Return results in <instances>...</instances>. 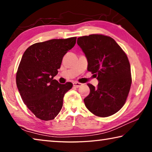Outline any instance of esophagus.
Here are the masks:
<instances>
[{
  "label": "esophagus",
  "instance_id": "esophagus-1",
  "mask_svg": "<svg viewBox=\"0 0 152 152\" xmlns=\"http://www.w3.org/2000/svg\"><path fill=\"white\" fill-rule=\"evenodd\" d=\"M73 86L74 87H76V88H79V87L82 86V84L80 83V82H73Z\"/></svg>",
  "mask_w": 152,
  "mask_h": 152
}]
</instances>
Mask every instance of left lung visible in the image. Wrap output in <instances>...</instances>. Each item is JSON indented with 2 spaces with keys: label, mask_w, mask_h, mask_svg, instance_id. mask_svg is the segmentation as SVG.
Instances as JSON below:
<instances>
[{
  "label": "left lung",
  "mask_w": 152,
  "mask_h": 152,
  "mask_svg": "<svg viewBox=\"0 0 152 152\" xmlns=\"http://www.w3.org/2000/svg\"><path fill=\"white\" fill-rule=\"evenodd\" d=\"M77 43L88 61L87 70L96 75V88L87 84L90 94L84 99L90 111L106 117L125 104L132 85L131 67L121 48L110 37L92 34L78 38Z\"/></svg>",
  "instance_id": "1"
}]
</instances>
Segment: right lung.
<instances>
[{"mask_svg":"<svg viewBox=\"0 0 152 152\" xmlns=\"http://www.w3.org/2000/svg\"><path fill=\"white\" fill-rule=\"evenodd\" d=\"M76 37L36 43L23 53L16 74L17 86L28 109L41 120H52L62 108L71 82L53 80L64 56L76 44Z\"/></svg>","mask_w":152,"mask_h":152,"instance_id":"right-lung-1","label":"right lung"}]
</instances>
